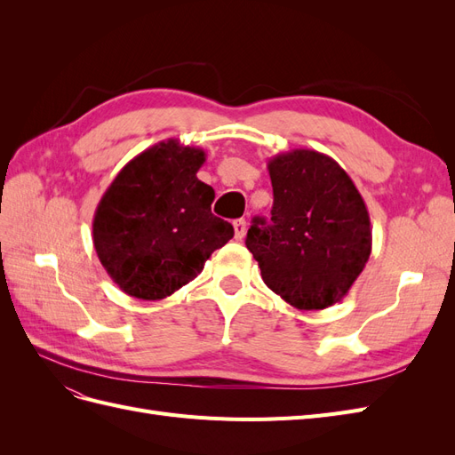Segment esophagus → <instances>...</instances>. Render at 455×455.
Returning <instances> with one entry per match:
<instances>
[{"instance_id": "1", "label": "esophagus", "mask_w": 455, "mask_h": 455, "mask_svg": "<svg viewBox=\"0 0 455 455\" xmlns=\"http://www.w3.org/2000/svg\"><path fill=\"white\" fill-rule=\"evenodd\" d=\"M233 231H235V239H237V241H243L244 233H246V222H244L243 218H241V220H235V222H233Z\"/></svg>"}]
</instances>
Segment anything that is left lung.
<instances>
[{
	"instance_id": "1",
	"label": "left lung",
	"mask_w": 455,
	"mask_h": 455,
	"mask_svg": "<svg viewBox=\"0 0 455 455\" xmlns=\"http://www.w3.org/2000/svg\"><path fill=\"white\" fill-rule=\"evenodd\" d=\"M267 171L271 222L254 218L246 233L261 279L299 311L338 304L371 252L363 196L332 157L315 149L284 151Z\"/></svg>"
}]
</instances>
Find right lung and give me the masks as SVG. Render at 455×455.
<instances>
[{"mask_svg":"<svg viewBox=\"0 0 455 455\" xmlns=\"http://www.w3.org/2000/svg\"><path fill=\"white\" fill-rule=\"evenodd\" d=\"M204 159L201 148L169 139L131 159L106 189L94 212L92 243L125 294H174L233 237V226L211 212L214 189L197 178Z\"/></svg>","mask_w":455,"mask_h":455,"instance_id":"right-lung-1","label":"right lung"}]
</instances>
